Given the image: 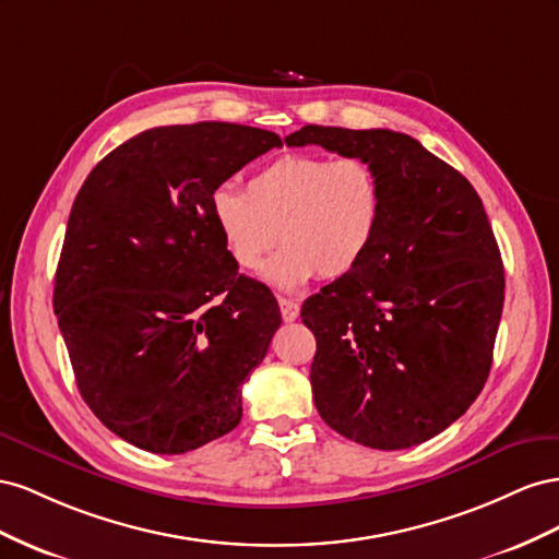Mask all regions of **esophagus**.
<instances>
[{"mask_svg": "<svg viewBox=\"0 0 559 559\" xmlns=\"http://www.w3.org/2000/svg\"><path fill=\"white\" fill-rule=\"evenodd\" d=\"M278 307H281V316L285 323L295 321V318L299 316V305L295 299H288V297H278Z\"/></svg>", "mask_w": 559, "mask_h": 559, "instance_id": "1", "label": "esophagus"}]
</instances>
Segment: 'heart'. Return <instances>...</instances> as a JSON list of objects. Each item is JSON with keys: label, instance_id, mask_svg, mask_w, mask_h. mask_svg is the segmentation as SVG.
Wrapping results in <instances>:
<instances>
[{"label": "heart", "instance_id": "heart-1", "mask_svg": "<svg viewBox=\"0 0 559 559\" xmlns=\"http://www.w3.org/2000/svg\"><path fill=\"white\" fill-rule=\"evenodd\" d=\"M213 219L246 271L281 241L262 276L281 290H297L316 274L340 278L360 264L379 231L381 185L358 156L285 154L254 173L246 191L219 187Z\"/></svg>", "mask_w": 559, "mask_h": 559}]
</instances>
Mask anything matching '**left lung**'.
<instances>
[{"label": "left lung", "mask_w": 559, "mask_h": 559, "mask_svg": "<svg viewBox=\"0 0 559 559\" xmlns=\"http://www.w3.org/2000/svg\"><path fill=\"white\" fill-rule=\"evenodd\" d=\"M285 145L365 158L381 185L372 248L301 307L316 409L365 448L426 442L473 405L491 368L506 278L483 201L405 133L309 123Z\"/></svg>", "instance_id": "obj_1"}]
</instances>
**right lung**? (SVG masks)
<instances>
[{"label": "right lung", "mask_w": 559, "mask_h": 559, "mask_svg": "<svg viewBox=\"0 0 559 559\" xmlns=\"http://www.w3.org/2000/svg\"><path fill=\"white\" fill-rule=\"evenodd\" d=\"M271 147L276 133L241 123L158 126L109 152L74 199L53 311L84 403L140 450L185 454L243 417L281 311L238 274L213 194Z\"/></svg>", "instance_id": "add662e5"}]
</instances>
